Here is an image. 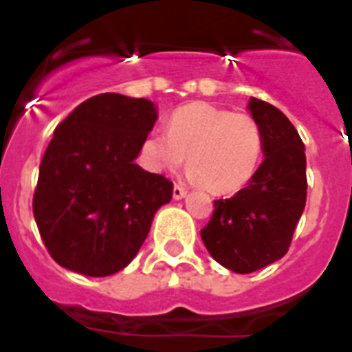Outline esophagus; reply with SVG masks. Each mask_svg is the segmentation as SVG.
<instances>
[{"label":"esophagus","mask_w":352,"mask_h":352,"mask_svg":"<svg viewBox=\"0 0 352 352\" xmlns=\"http://www.w3.org/2000/svg\"><path fill=\"white\" fill-rule=\"evenodd\" d=\"M185 195H186L185 186H182V185H178V183H176V185H174V188H173V197L174 199H183Z\"/></svg>","instance_id":"34e87169"}]
</instances>
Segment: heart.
Wrapping results in <instances>:
<instances>
[{"instance_id": "heart-1", "label": "heart", "mask_w": 352, "mask_h": 352, "mask_svg": "<svg viewBox=\"0 0 352 352\" xmlns=\"http://www.w3.org/2000/svg\"><path fill=\"white\" fill-rule=\"evenodd\" d=\"M141 151L157 170L178 169L188 157L190 178L226 194L247 185L256 173L263 130L252 114L194 102L174 111L167 133L149 132Z\"/></svg>"}]
</instances>
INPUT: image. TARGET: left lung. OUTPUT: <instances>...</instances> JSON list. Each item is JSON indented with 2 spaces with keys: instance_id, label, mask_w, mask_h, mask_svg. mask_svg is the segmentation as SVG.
Listing matches in <instances>:
<instances>
[{
  "instance_id": "1",
  "label": "left lung",
  "mask_w": 352,
  "mask_h": 352,
  "mask_svg": "<svg viewBox=\"0 0 352 352\" xmlns=\"http://www.w3.org/2000/svg\"><path fill=\"white\" fill-rule=\"evenodd\" d=\"M263 130L264 160L250 183L229 199H217L201 238L217 263L252 273L287 254L307 203V158L294 125L268 102L250 98Z\"/></svg>"
}]
</instances>
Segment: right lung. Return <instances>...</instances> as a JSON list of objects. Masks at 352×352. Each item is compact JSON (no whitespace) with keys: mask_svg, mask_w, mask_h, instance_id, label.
Segmentation results:
<instances>
[{"mask_svg":"<svg viewBox=\"0 0 352 352\" xmlns=\"http://www.w3.org/2000/svg\"><path fill=\"white\" fill-rule=\"evenodd\" d=\"M155 121L153 102L102 93L56 126L40 164L33 214L60 266L109 276L142 247L157 210L173 197L170 179L133 164Z\"/></svg>","mask_w":352,"mask_h":352,"instance_id":"add662e5","label":"right lung"}]
</instances>
